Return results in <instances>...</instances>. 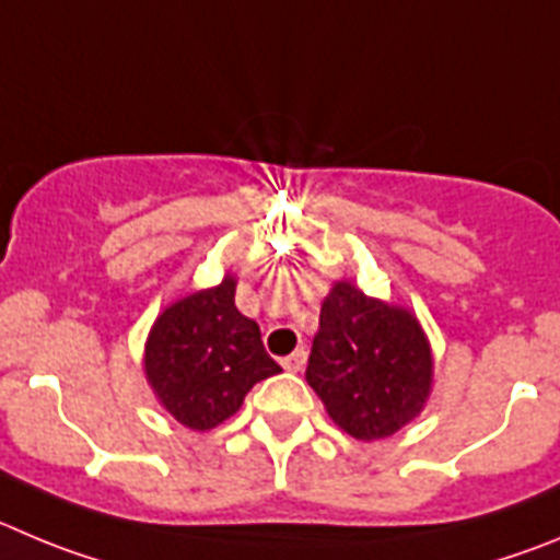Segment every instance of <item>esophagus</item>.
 <instances>
[{
    "instance_id": "obj_1",
    "label": "esophagus",
    "mask_w": 560,
    "mask_h": 560,
    "mask_svg": "<svg viewBox=\"0 0 560 560\" xmlns=\"http://www.w3.org/2000/svg\"><path fill=\"white\" fill-rule=\"evenodd\" d=\"M281 365H284V371H290V374H299V371H304V365H306V351L304 349L292 351L290 357H284V362H281Z\"/></svg>"
}]
</instances>
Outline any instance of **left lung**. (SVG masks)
<instances>
[{
	"mask_svg": "<svg viewBox=\"0 0 560 560\" xmlns=\"http://www.w3.org/2000/svg\"><path fill=\"white\" fill-rule=\"evenodd\" d=\"M432 349L410 310L371 299L351 279L320 306L306 382L357 441H380L421 416L432 393Z\"/></svg>",
	"mask_w": 560,
	"mask_h": 560,
	"instance_id": "left-lung-1",
	"label": "left lung"
}]
</instances>
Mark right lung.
Returning a JSON list of instances; mask_svg holds the SVG:
<instances>
[{
  "label": "right lung",
  "mask_w": 560,
  "mask_h": 560,
  "mask_svg": "<svg viewBox=\"0 0 560 560\" xmlns=\"http://www.w3.org/2000/svg\"><path fill=\"white\" fill-rule=\"evenodd\" d=\"M234 292L236 279L225 273L220 284L173 301L144 342L155 401L189 430H214L243 407L256 382L281 374L256 320L236 310Z\"/></svg>",
  "instance_id": "right-lung-1"
}]
</instances>
